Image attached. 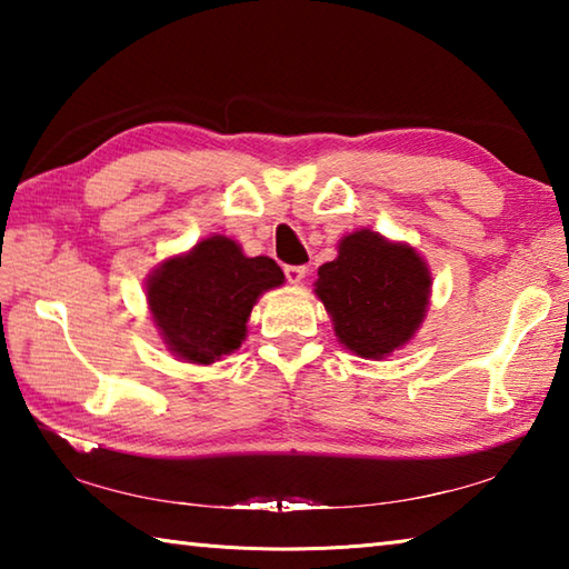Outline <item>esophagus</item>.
Returning a JSON list of instances; mask_svg holds the SVG:
<instances>
[{
	"instance_id": "esophagus-1",
	"label": "esophagus",
	"mask_w": 569,
	"mask_h": 569,
	"mask_svg": "<svg viewBox=\"0 0 569 569\" xmlns=\"http://www.w3.org/2000/svg\"><path fill=\"white\" fill-rule=\"evenodd\" d=\"M283 273H286V278H288V283L296 286V283L303 281L306 273H308V268H306V266H286Z\"/></svg>"
}]
</instances>
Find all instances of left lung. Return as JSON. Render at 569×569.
Segmentation results:
<instances>
[{
	"mask_svg": "<svg viewBox=\"0 0 569 569\" xmlns=\"http://www.w3.org/2000/svg\"><path fill=\"white\" fill-rule=\"evenodd\" d=\"M429 268L409 246L356 230L339 258L319 268L316 293L346 349L361 359H383L419 329L429 303Z\"/></svg>",
	"mask_w": 569,
	"mask_h": 569,
	"instance_id": "8db88e82",
	"label": "left lung"
}]
</instances>
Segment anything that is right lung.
Masks as SVG:
<instances>
[{
    "mask_svg": "<svg viewBox=\"0 0 569 569\" xmlns=\"http://www.w3.org/2000/svg\"><path fill=\"white\" fill-rule=\"evenodd\" d=\"M281 283L283 271L271 258H246L236 240L213 236L150 276L148 303L172 353L213 363L246 339L258 296Z\"/></svg>",
    "mask_w": 569,
    "mask_h": 569,
    "instance_id": "obj_1",
    "label": "right lung"
}]
</instances>
